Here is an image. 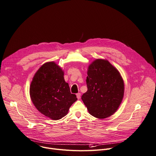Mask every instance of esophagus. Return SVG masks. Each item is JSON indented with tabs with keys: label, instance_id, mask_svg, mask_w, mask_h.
Wrapping results in <instances>:
<instances>
[{
	"label": "esophagus",
	"instance_id": "34e87169",
	"mask_svg": "<svg viewBox=\"0 0 156 156\" xmlns=\"http://www.w3.org/2000/svg\"><path fill=\"white\" fill-rule=\"evenodd\" d=\"M76 97L78 99H80L81 97V94L80 93H77L76 94Z\"/></svg>",
	"mask_w": 156,
	"mask_h": 156
}]
</instances>
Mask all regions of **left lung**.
Wrapping results in <instances>:
<instances>
[{"label": "left lung", "instance_id": "obj_1", "mask_svg": "<svg viewBox=\"0 0 156 156\" xmlns=\"http://www.w3.org/2000/svg\"><path fill=\"white\" fill-rule=\"evenodd\" d=\"M87 90L81 97L89 113L95 118L105 119L118 109L124 93L123 79L108 60L97 59L88 67Z\"/></svg>", "mask_w": 156, "mask_h": 156}]
</instances>
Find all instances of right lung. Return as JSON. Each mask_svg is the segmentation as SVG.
Here are the masks:
<instances>
[{"label": "right lung", "instance_id": "obj_1", "mask_svg": "<svg viewBox=\"0 0 156 156\" xmlns=\"http://www.w3.org/2000/svg\"><path fill=\"white\" fill-rule=\"evenodd\" d=\"M64 72L55 62L43 64L35 73L30 86V96L35 108L52 120H59L77 100L65 81Z\"/></svg>", "mask_w": 156, "mask_h": 156}]
</instances>
